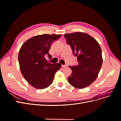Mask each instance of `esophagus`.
Here are the masks:
<instances>
[{
	"label": "esophagus",
	"mask_w": 121,
	"mask_h": 121,
	"mask_svg": "<svg viewBox=\"0 0 121 121\" xmlns=\"http://www.w3.org/2000/svg\"><path fill=\"white\" fill-rule=\"evenodd\" d=\"M62 67L63 68H65V67H67V65H61Z\"/></svg>",
	"instance_id": "1"
}]
</instances>
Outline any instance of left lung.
<instances>
[{"label": "left lung", "mask_w": 121, "mask_h": 121, "mask_svg": "<svg viewBox=\"0 0 121 121\" xmlns=\"http://www.w3.org/2000/svg\"><path fill=\"white\" fill-rule=\"evenodd\" d=\"M64 36L78 62L76 66H69L72 74L68 78V82L76 88H84L96 80L100 70L102 64L100 46L95 39L85 33L74 32Z\"/></svg>", "instance_id": "1"}]
</instances>
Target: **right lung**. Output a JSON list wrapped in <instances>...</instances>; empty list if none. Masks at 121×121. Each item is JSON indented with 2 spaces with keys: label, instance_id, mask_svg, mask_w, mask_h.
Here are the masks:
<instances>
[{
  "label": "right lung",
  "instance_id": "add662e5",
  "mask_svg": "<svg viewBox=\"0 0 121 121\" xmlns=\"http://www.w3.org/2000/svg\"><path fill=\"white\" fill-rule=\"evenodd\" d=\"M60 34L35 36L25 42L20 49L18 60L22 74L25 79L36 89L49 86L55 74L61 67L60 63L46 62L45 56L52 58L49 50L53 41L60 38Z\"/></svg>",
  "mask_w": 121,
  "mask_h": 121
}]
</instances>
